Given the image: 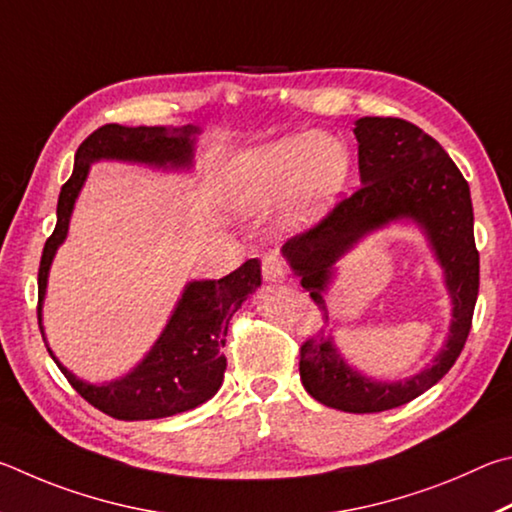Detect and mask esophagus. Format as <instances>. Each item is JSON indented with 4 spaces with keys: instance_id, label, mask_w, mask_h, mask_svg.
<instances>
[{
    "instance_id": "obj_1",
    "label": "esophagus",
    "mask_w": 512,
    "mask_h": 512,
    "mask_svg": "<svg viewBox=\"0 0 512 512\" xmlns=\"http://www.w3.org/2000/svg\"><path fill=\"white\" fill-rule=\"evenodd\" d=\"M263 279L270 281V283H283L285 279H288V265H285L283 258L279 254H267L263 258Z\"/></svg>"
}]
</instances>
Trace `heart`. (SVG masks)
I'll return each instance as SVG.
<instances>
[{
	"instance_id": "obj_1",
	"label": "heart",
	"mask_w": 512,
	"mask_h": 512,
	"mask_svg": "<svg viewBox=\"0 0 512 512\" xmlns=\"http://www.w3.org/2000/svg\"><path fill=\"white\" fill-rule=\"evenodd\" d=\"M348 159L339 143L319 134H294L233 161V202L247 215H267L290 200V222H308L344 184Z\"/></svg>"
}]
</instances>
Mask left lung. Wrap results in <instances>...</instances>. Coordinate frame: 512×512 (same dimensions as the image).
<instances>
[{
    "label": "left lung",
    "instance_id": "8db88e82",
    "mask_svg": "<svg viewBox=\"0 0 512 512\" xmlns=\"http://www.w3.org/2000/svg\"><path fill=\"white\" fill-rule=\"evenodd\" d=\"M355 137L362 186L342 197L317 224L285 242L283 256L301 276L321 317L328 319L321 292L337 258L366 231L411 218L432 242L454 301V321L441 355L432 369L405 382H373L353 371L324 330L301 344V382L312 398L348 414H375L418 398L459 360L479 294V251L470 186L441 143L418 125L393 116H364L355 123Z\"/></svg>",
    "mask_w": 512,
    "mask_h": 512
}]
</instances>
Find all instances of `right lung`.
Masks as SVG:
<instances>
[{
  "mask_svg": "<svg viewBox=\"0 0 512 512\" xmlns=\"http://www.w3.org/2000/svg\"><path fill=\"white\" fill-rule=\"evenodd\" d=\"M193 128H123L107 123L94 130L76 150L74 173L65 182L58 197V222L44 242L38 270V321L42 297L47 290V276L53 254L67 236L74 202L83 186L89 164L96 159L143 161L155 166L191 164ZM261 285V261L249 258L238 270L218 281H193L184 290L168 326L146 360L123 380L103 387L80 382L62 366L53 353V362L65 373L67 382L89 405L119 420H152L182 414L215 396L220 389L227 357L222 353L229 321L242 301ZM42 333V326H40Z\"/></svg>",
  "mask_w": 512,
  "mask_h": 512,
  "instance_id": "add662e5",
  "label": "right lung"
}]
</instances>
